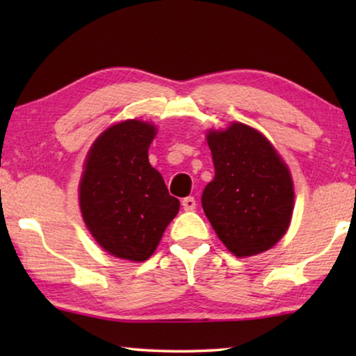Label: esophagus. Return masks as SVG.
<instances>
[{
	"mask_svg": "<svg viewBox=\"0 0 356 356\" xmlns=\"http://www.w3.org/2000/svg\"><path fill=\"white\" fill-rule=\"evenodd\" d=\"M182 207H184V210H195L196 209L195 197H193V196L184 197V200H182Z\"/></svg>",
	"mask_w": 356,
	"mask_h": 356,
	"instance_id": "1",
	"label": "esophagus"
}]
</instances>
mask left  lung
<instances>
[{
	"label": "left lung",
	"instance_id": "left-lung-1",
	"mask_svg": "<svg viewBox=\"0 0 356 356\" xmlns=\"http://www.w3.org/2000/svg\"><path fill=\"white\" fill-rule=\"evenodd\" d=\"M215 177L202 191L204 213L226 248L256 256L284 236L293 212L287 165L261 131L242 122L210 130Z\"/></svg>",
	"mask_w": 356,
	"mask_h": 356
}]
</instances>
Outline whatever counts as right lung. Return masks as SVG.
Segmentation results:
<instances>
[{"label":"right lung","mask_w":356,"mask_h":356,"mask_svg":"<svg viewBox=\"0 0 356 356\" xmlns=\"http://www.w3.org/2000/svg\"><path fill=\"white\" fill-rule=\"evenodd\" d=\"M154 124L129 119L106 129L84 161L80 209L86 227L102 248L125 261L154 254L180 202L150 166L147 150Z\"/></svg>","instance_id":"obj_1"}]
</instances>
